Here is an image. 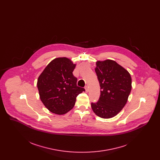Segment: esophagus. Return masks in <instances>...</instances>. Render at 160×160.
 I'll use <instances>...</instances> for the list:
<instances>
[{
    "instance_id": "34e87169",
    "label": "esophagus",
    "mask_w": 160,
    "mask_h": 160,
    "mask_svg": "<svg viewBox=\"0 0 160 160\" xmlns=\"http://www.w3.org/2000/svg\"><path fill=\"white\" fill-rule=\"evenodd\" d=\"M84 88H85L86 92H88V91H89V89H88V86H86L84 87Z\"/></svg>"
}]
</instances>
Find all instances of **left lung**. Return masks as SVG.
<instances>
[{"mask_svg":"<svg viewBox=\"0 0 160 160\" xmlns=\"http://www.w3.org/2000/svg\"><path fill=\"white\" fill-rule=\"evenodd\" d=\"M95 72L100 86V96L91 102L93 112L101 118H111L126 104L131 90V77L128 71L112 60L97 62Z\"/></svg>","mask_w":160,"mask_h":160,"instance_id":"1","label":"left lung"}]
</instances>
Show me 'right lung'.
<instances>
[{
  "instance_id": "right-lung-1",
  "label": "right lung",
  "mask_w": 160,
  "mask_h": 160,
  "mask_svg": "<svg viewBox=\"0 0 160 160\" xmlns=\"http://www.w3.org/2000/svg\"><path fill=\"white\" fill-rule=\"evenodd\" d=\"M76 64L67 58L54 59L39 76L37 82L40 99L51 112L63 114L71 110L76 97L85 89L77 86L72 74Z\"/></svg>"
}]
</instances>
